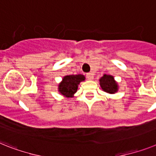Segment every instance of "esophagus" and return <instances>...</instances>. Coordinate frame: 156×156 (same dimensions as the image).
I'll return each mask as SVG.
<instances>
[{
    "instance_id": "obj_1",
    "label": "esophagus",
    "mask_w": 156,
    "mask_h": 156,
    "mask_svg": "<svg viewBox=\"0 0 156 156\" xmlns=\"http://www.w3.org/2000/svg\"><path fill=\"white\" fill-rule=\"evenodd\" d=\"M86 76H87V80H92L94 79V76L92 73H87V75H86Z\"/></svg>"
}]
</instances>
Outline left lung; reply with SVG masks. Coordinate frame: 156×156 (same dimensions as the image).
<instances>
[{"mask_svg": "<svg viewBox=\"0 0 156 156\" xmlns=\"http://www.w3.org/2000/svg\"><path fill=\"white\" fill-rule=\"evenodd\" d=\"M100 85L104 92L109 94H115L119 90L118 83L115 81L114 76L112 75L104 74L100 80Z\"/></svg>", "mask_w": 156, "mask_h": 156, "instance_id": "left-lung-1", "label": "left lung"}]
</instances>
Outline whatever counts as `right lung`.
I'll use <instances>...</instances> for the list:
<instances>
[{
    "instance_id": "obj_1",
    "label": "right lung",
    "mask_w": 156,
    "mask_h": 156,
    "mask_svg": "<svg viewBox=\"0 0 156 156\" xmlns=\"http://www.w3.org/2000/svg\"><path fill=\"white\" fill-rule=\"evenodd\" d=\"M83 80H85V76L82 74L65 76L58 84V92L65 98L74 97V94L78 89V85Z\"/></svg>"
}]
</instances>
